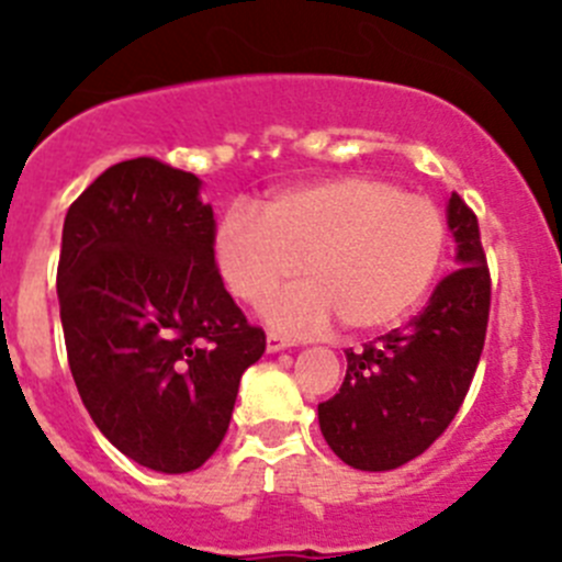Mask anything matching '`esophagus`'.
Masks as SVG:
<instances>
[{"instance_id": "esophagus-1", "label": "esophagus", "mask_w": 562, "mask_h": 562, "mask_svg": "<svg viewBox=\"0 0 562 562\" xmlns=\"http://www.w3.org/2000/svg\"><path fill=\"white\" fill-rule=\"evenodd\" d=\"M292 346V340L290 337H284V335H276V331H270V335H267V351H270V355H276V351H284V349H290Z\"/></svg>"}]
</instances>
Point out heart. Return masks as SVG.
<instances>
[{
    "instance_id": "b5f03b06",
    "label": "heart",
    "mask_w": 562,
    "mask_h": 562,
    "mask_svg": "<svg viewBox=\"0 0 562 562\" xmlns=\"http://www.w3.org/2000/svg\"><path fill=\"white\" fill-rule=\"evenodd\" d=\"M445 216L434 200L374 173H346L276 193L265 220L233 207L213 241L233 297L261 306L301 270L306 284L267 304L284 331L371 335L411 315L445 256Z\"/></svg>"
}]
</instances>
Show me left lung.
<instances>
[{
  "instance_id": "1",
  "label": "left lung",
  "mask_w": 562,
  "mask_h": 562,
  "mask_svg": "<svg viewBox=\"0 0 562 562\" xmlns=\"http://www.w3.org/2000/svg\"><path fill=\"white\" fill-rule=\"evenodd\" d=\"M456 267L405 329L346 349V380L317 405L326 445L355 470H396L422 456L459 414L484 349L490 270L475 213L448 202Z\"/></svg>"
}]
</instances>
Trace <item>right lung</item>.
<instances>
[{"instance_id":"right-lung-1","label":"right lung","mask_w":562,"mask_h":562,"mask_svg":"<svg viewBox=\"0 0 562 562\" xmlns=\"http://www.w3.org/2000/svg\"><path fill=\"white\" fill-rule=\"evenodd\" d=\"M200 177L154 157L106 168L67 211L58 306L72 380L114 448L191 473L222 445L267 337L225 290Z\"/></svg>"}]
</instances>
